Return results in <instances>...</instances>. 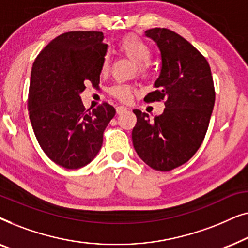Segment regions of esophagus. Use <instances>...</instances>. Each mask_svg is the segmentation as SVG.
I'll return each instance as SVG.
<instances>
[{
    "label": "esophagus",
    "mask_w": 248,
    "mask_h": 248,
    "mask_svg": "<svg viewBox=\"0 0 248 248\" xmlns=\"http://www.w3.org/2000/svg\"><path fill=\"white\" fill-rule=\"evenodd\" d=\"M126 110H127V108L124 107V106H117L116 107V113L117 114H122V113H124V111H126Z\"/></svg>",
    "instance_id": "1"
}]
</instances>
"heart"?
<instances>
[{"label": "heart", "mask_w": 248, "mask_h": 248, "mask_svg": "<svg viewBox=\"0 0 248 248\" xmlns=\"http://www.w3.org/2000/svg\"><path fill=\"white\" fill-rule=\"evenodd\" d=\"M118 48L125 56L135 62V71L140 76H147L149 72V60L151 57V48L143 39L137 35H126L120 40ZM110 59L108 54H105L101 60V71L106 72L109 69ZM111 96L121 101L130 100L132 96L137 93L134 86L128 83L116 82L107 89Z\"/></svg>", "instance_id": "1"}]
</instances>
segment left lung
Listing matches in <instances>:
<instances>
[{
    "label": "left lung",
    "instance_id": "1",
    "mask_svg": "<svg viewBox=\"0 0 248 248\" xmlns=\"http://www.w3.org/2000/svg\"><path fill=\"white\" fill-rule=\"evenodd\" d=\"M145 36L160 49L161 69L155 90L144 101L165 100L155 118L134 109L132 131L135 151L155 170L169 171L187 162L201 147L215 106L216 91L205 57L185 38L167 28H152Z\"/></svg>",
    "mask_w": 248,
    "mask_h": 248
}]
</instances>
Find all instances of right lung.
Wrapping results in <instances>:
<instances>
[{
  "instance_id": "obj_1",
  "label": "right lung",
  "mask_w": 248,
  "mask_h": 248,
  "mask_svg": "<svg viewBox=\"0 0 248 248\" xmlns=\"http://www.w3.org/2000/svg\"><path fill=\"white\" fill-rule=\"evenodd\" d=\"M101 31H69L53 39L32 64L28 111L33 132L50 160L66 169L89 164L116 110L106 101L86 109L80 93L98 87L107 44Z\"/></svg>"
}]
</instances>
